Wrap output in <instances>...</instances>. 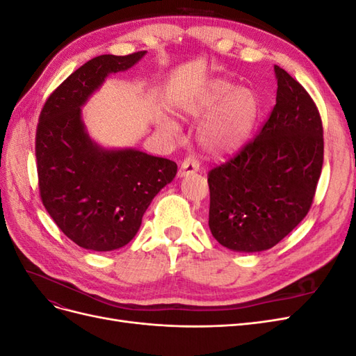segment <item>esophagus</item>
Instances as JSON below:
<instances>
[{"instance_id": "1", "label": "esophagus", "mask_w": 356, "mask_h": 356, "mask_svg": "<svg viewBox=\"0 0 356 356\" xmlns=\"http://www.w3.org/2000/svg\"><path fill=\"white\" fill-rule=\"evenodd\" d=\"M199 170V161L195 156H187L184 159V161L181 163V168L178 170V175L179 177H187V175H191L195 174V172Z\"/></svg>"}]
</instances>
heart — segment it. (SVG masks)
Listing matches in <instances>:
<instances>
[{
  "instance_id": "b5f03b06",
  "label": "heart",
  "mask_w": 356,
  "mask_h": 356,
  "mask_svg": "<svg viewBox=\"0 0 356 356\" xmlns=\"http://www.w3.org/2000/svg\"><path fill=\"white\" fill-rule=\"evenodd\" d=\"M174 111L182 118L209 114L200 126L202 145L211 153H230L242 145L257 120L258 99L252 90L238 88L225 80H215L195 96L179 99ZM161 127L177 135V126L170 120L161 122Z\"/></svg>"
}]
</instances>
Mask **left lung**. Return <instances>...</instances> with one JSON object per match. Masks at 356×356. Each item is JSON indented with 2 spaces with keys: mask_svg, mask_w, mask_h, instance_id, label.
Here are the masks:
<instances>
[{
  "mask_svg": "<svg viewBox=\"0 0 356 356\" xmlns=\"http://www.w3.org/2000/svg\"><path fill=\"white\" fill-rule=\"evenodd\" d=\"M276 105L258 135L208 174L209 229L222 246L258 252L303 220L324 163V129L306 89L275 65Z\"/></svg>",
  "mask_w": 356,
  "mask_h": 356,
  "instance_id": "8db88e82",
  "label": "left lung"
}]
</instances>
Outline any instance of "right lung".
Returning a JSON list of instances; mask_svg holds the SVG:
<instances>
[{"instance_id":"right-lung-1","label":"right lung","mask_w":356,"mask_h":356,"mask_svg":"<svg viewBox=\"0 0 356 356\" xmlns=\"http://www.w3.org/2000/svg\"><path fill=\"white\" fill-rule=\"evenodd\" d=\"M147 51L101 55L75 70L42 105L35 135L40 197L60 232L90 251L131 242L177 163L139 149H105L81 122V105L111 72L134 67Z\"/></svg>"}]
</instances>
